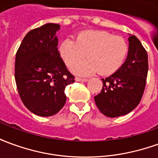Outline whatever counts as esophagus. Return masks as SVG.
<instances>
[{
	"mask_svg": "<svg viewBox=\"0 0 158 158\" xmlns=\"http://www.w3.org/2000/svg\"><path fill=\"white\" fill-rule=\"evenodd\" d=\"M76 81H82V82H87L88 79H84V78H80V77H76L75 78Z\"/></svg>",
	"mask_w": 158,
	"mask_h": 158,
	"instance_id": "esophagus-1",
	"label": "esophagus"
}]
</instances>
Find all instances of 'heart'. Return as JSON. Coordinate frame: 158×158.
<instances>
[{
	"mask_svg": "<svg viewBox=\"0 0 158 158\" xmlns=\"http://www.w3.org/2000/svg\"><path fill=\"white\" fill-rule=\"evenodd\" d=\"M129 44L122 36L103 30H87L79 33L73 40L66 39L59 45L60 56L71 68L87 56L88 60L78 64L73 71L78 73L111 75L125 62Z\"/></svg>",
	"mask_w": 158,
	"mask_h": 158,
	"instance_id": "heart-1",
	"label": "heart"
}]
</instances>
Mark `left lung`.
<instances>
[{
    "label": "left lung",
    "instance_id": "obj_1",
    "mask_svg": "<svg viewBox=\"0 0 158 158\" xmlns=\"http://www.w3.org/2000/svg\"><path fill=\"white\" fill-rule=\"evenodd\" d=\"M129 53L120 69L102 79V89L96 96L97 107L109 118L125 115L138 106L142 98L148 72V56L138 38L129 36Z\"/></svg>",
    "mask_w": 158,
    "mask_h": 158
}]
</instances>
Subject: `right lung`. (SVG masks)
I'll return each mask as SVG.
<instances>
[{
    "label": "right lung",
    "instance_id": "obj_1",
    "mask_svg": "<svg viewBox=\"0 0 158 158\" xmlns=\"http://www.w3.org/2000/svg\"><path fill=\"white\" fill-rule=\"evenodd\" d=\"M56 23H46L30 30L16 54L15 80L20 98L38 116L57 113L66 103V86L74 82L57 45Z\"/></svg>",
    "mask_w": 158,
    "mask_h": 158
}]
</instances>
